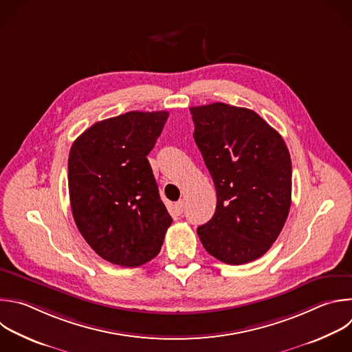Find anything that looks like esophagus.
<instances>
[{
  "label": "esophagus",
  "instance_id": "obj_1",
  "mask_svg": "<svg viewBox=\"0 0 352 352\" xmlns=\"http://www.w3.org/2000/svg\"><path fill=\"white\" fill-rule=\"evenodd\" d=\"M174 211H175L178 215H181V214L184 212V203H182V201L175 203V204H174Z\"/></svg>",
  "mask_w": 352,
  "mask_h": 352
}]
</instances>
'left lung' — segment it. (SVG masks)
I'll return each mask as SVG.
<instances>
[{
	"label": "left lung",
	"mask_w": 352,
	"mask_h": 352,
	"mask_svg": "<svg viewBox=\"0 0 352 352\" xmlns=\"http://www.w3.org/2000/svg\"><path fill=\"white\" fill-rule=\"evenodd\" d=\"M190 113L195 142L217 190L212 218L197 228L201 245L229 265L254 261L271 249L289 215V149L250 109L215 102Z\"/></svg>",
	"instance_id": "obj_1"
}]
</instances>
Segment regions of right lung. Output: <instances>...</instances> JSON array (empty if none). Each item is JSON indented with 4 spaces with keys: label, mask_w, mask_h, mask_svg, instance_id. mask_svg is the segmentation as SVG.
<instances>
[{
    "label": "right lung",
    "mask_w": 352,
    "mask_h": 352,
    "mask_svg": "<svg viewBox=\"0 0 352 352\" xmlns=\"http://www.w3.org/2000/svg\"><path fill=\"white\" fill-rule=\"evenodd\" d=\"M168 111H129L95 123L72 145L67 162L74 222L103 260L140 267L153 260L173 222L146 156Z\"/></svg>",
    "instance_id": "1"
}]
</instances>
